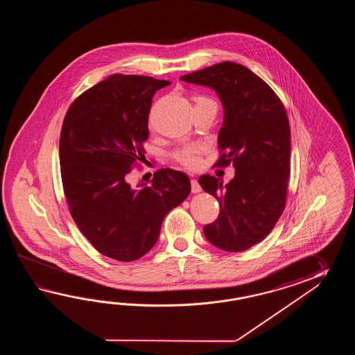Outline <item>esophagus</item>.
<instances>
[{
  "label": "esophagus",
  "mask_w": 355,
  "mask_h": 355,
  "mask_svg": "<svg viewBox=\"0 0 355 355\" xmlns=\"http://www.w3.org/2000/svg\"><path fill=\"white\" fill-rule=\"evenodd\" d=\"M191 191H193V193L202 191V188H200L199 182H198V180H196V179H191Z\"/></svg>",
  "instance_id": "obj_1"
}]
</instances>
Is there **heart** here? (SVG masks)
Wrapping results in <instances>:
<instances>
[{"label": "heart", "mask_w": 355, "mask_h": 355, "mask_svg": "<svg viewBox=\"0 0 355 355\" xmlns=\"http://www.w3.org/2000/svg\"><path fill=\"white\" fill-rule=\"evenodd\" d=\"M196 105H208V104L216 105V103L207 96H196ZM204 151H205V147L202 144H189L176 150L173 153V159L188 170H196L202 165V155Z\"/></svg>", "instance_id": "b5f03b06"}]
</instances>
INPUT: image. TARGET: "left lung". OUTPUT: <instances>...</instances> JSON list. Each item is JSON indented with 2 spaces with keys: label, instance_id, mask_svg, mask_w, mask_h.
Wrapping results in <instances>:
<instances>
[{
  "label": "left lung",
  "instance_id": "obj_1",
  "mask_svg": "<svg viewBox=\"0 0 355 355\" xmlns=\"http://www.w3.org/2000/svg\"><path fill=\"white\" fill-rule=\"evenodd\" d=\"M185 83L211 87L225 107L214 166L234 165L227 185L211 175L200 187L219 202L218 218L204 236L218 249L239 252L263 241L277 225L287 202L291 175V132L279 96L249 68L220 62L182 76Z\"/></svg>",
  "mask_w": 355,
  "mask_h": 355
}]
</instances>
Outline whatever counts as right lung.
I'll return each mask as SVG.
<instances>
[{
  "label": "right lung",
  "mask_w": 355,
  "mask_h": 355,
  "mask_svg": "<svg viewBox=\"0 0 355 355\" xmlns=\"http://www.w3.org/2000/svg\"><path fill=\"white\" fill-rule=\"evenodd\" d=\"M166 80L109 76L83 92L64 116L60 138V176L78 230L100 254L135 261L159 240L167 213L190 193L188 175L159 168L152 180L132 184L144 157L148 115Z\"/></svg>",
  "instance_id": "add662e5"
}]
</instances>
